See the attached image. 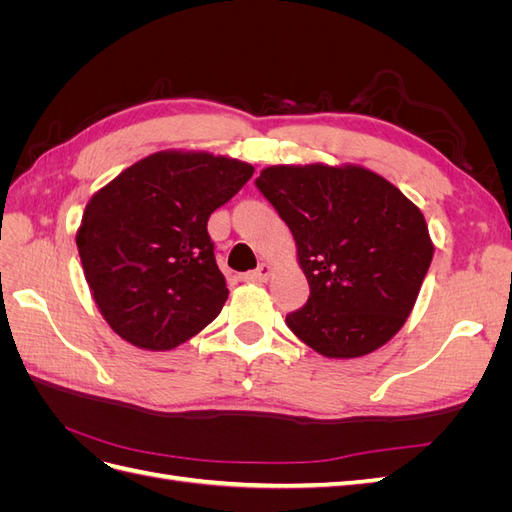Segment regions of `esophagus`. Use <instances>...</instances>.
I'll return each mask as SVG.
<instances>
[{
	"mask_svg": "<svg viewBox=\"0 0 512 512\" xmlns=\"http://www.w3.org/2000/svg\"><path fill=\"white\" fill-rule=\"evenodd\" d=\"M269 275H271V267L265 265V262H262V265H258L254 271L243 273L241 280H243V282H267Z\"/></svg>",
	"mask_w": 512,
	"mask_h": 512,
	"instance_id": "1",
	"label": "esophagus"
}]
</instances>
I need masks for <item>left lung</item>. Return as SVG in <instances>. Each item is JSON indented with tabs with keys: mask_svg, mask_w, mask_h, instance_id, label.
Returning a JSON list of instances; mask_svg holds the SVG:
<instances>
[{
	"mask_svg": "<svg viewBox=\"0 0 512 512\" xmlns=\"http://www.w3.org/2000/svg\"><path fill=\"white\" fill-rule=\"evenodd\" d=\"M297 241L309 299L286 314L331 359L374 352L404 327L431 265L423 213L359 166H271L256 179Z\"/></svg>",
	"mask_w": 512,
	"mask_h": 512,
	"instance_id": "1",
	"label": "left lung"
}]
</instances>
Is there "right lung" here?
Segmentation results:
<instances>
[{"label":"right lung","instance_id":"add662e5","mask_svg":"<svg viewBox=\"0 0 512 512\" xmlns=\"http://www.w3.org/2000/svg\"><path fill=\"white\" fill-rule=\"evenodd\" d=\"M254 175L211 153L162 151L102 188L76 235L85 280L126 342L170 350L218 318L228 297L209 215Z\"/></svg>","mask_w":512,"mask_h":512}]
</instances>
